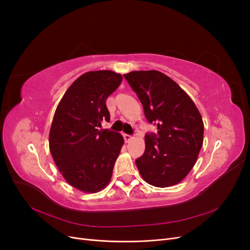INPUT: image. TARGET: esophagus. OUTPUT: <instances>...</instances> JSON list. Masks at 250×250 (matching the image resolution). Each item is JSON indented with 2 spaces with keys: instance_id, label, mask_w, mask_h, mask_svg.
<instances>
[{
  "instance_id": "34e87169",
  "label": "esophagus",
  "mask_w": 250,
  "mask_h": 250,
  "mask_svg": "<svg viewBox=\"0 0 250 250\" xmlns=\"http://www.w3.org/2000/svg\"><path fill=\"white\" fill-rule=\"evenodd\" d=\"M123 137H124V140H125L126 143H129L132 140V137H131V135H129V134H124Z\"/></svg>"
}]
</instances>
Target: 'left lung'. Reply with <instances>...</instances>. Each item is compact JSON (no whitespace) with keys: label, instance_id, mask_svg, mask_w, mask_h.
Here are the masks:
<instances>
[{"label":"left lung","instance_id":"obj_1","mask_svg":"<svg viewBox=\"0 0 250 250\" xmlns=\"http://www.w3.org/2000/svg\"><path fill=\"white\" fill-rule=\"evenodd\" d=\"M137 93L149 123L157 135L146 134L145 152L135 161L147 184L167 188L179 184L196 164L203 144V121L185 90L158 71L124 75Z\"/></svg>","mask_w":250,"mask_h":250}]
</instances>
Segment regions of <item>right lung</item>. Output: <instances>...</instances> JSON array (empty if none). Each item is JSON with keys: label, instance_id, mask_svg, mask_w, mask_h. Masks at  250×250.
Segmentation results:
<instances>
[{"label": "right lung", "instance_id": "right-lung-1", "mask_svg": "<svg viewBox=\"0 0 250 250\" xmlns=\"http://www.w3.org/2000/svg\"><path fill=\"white\" fill-rule=\"evenodd\" d=\"M123 77L112 71H90L67 88L52 121L49 147L59 172L70 186L84 193L107 187L124 139L118 132L99 130L109 121L106 99Z\"/></svg>", "mask_w": 250, "mask_h": 250}]
</instances>
